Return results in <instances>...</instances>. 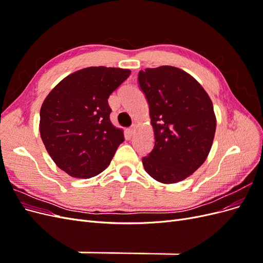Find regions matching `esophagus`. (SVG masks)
I'll use <instances>...</instances> for the list:
<instances>
[{
    "label": "esophagus",
    "instance_id": "obj_1",
    "mask_svg": "<svg viewBox=\"0 0 263 263\" xmlns=\"http://www.w3.org/2000/svg\"><path fill=\"white\" fill-rule=\"evenodd\" d=\"M134 133H135V127H130V128H128V134H129V136H133Z\"/></svg>",
    "mask_w": 263,
    "mask_h": 263
}]
</instances>
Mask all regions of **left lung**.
Returning <instances> with one entry per match:
<instances>
[{
	"mask_svg": "<svg viewBox=\"0 0 263 263\" xmlns=\"http://www.w3.org/2000/svg\"><path fill=\"white\" fill-rule=\"evenodd\" d=\"M138 85L149 105L155 146L142 157L151 178L177 183L208 158L216 130L213 103L193 77L171 66L147 68Z\"/></svg>",
	"mask_w": 263,
	"mask_h": 263,
	"instance_id": "1",
	"label": "left lung"
}]
</instances>
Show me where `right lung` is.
Instances as JSON below:
<instances>
[{"mask_svg": "<svg viewBox=\"0 0 263 263\" xmlns=\"http://www.w3.org/2000/svg\"><path fill=\"white\" fill-rule=\"evenodd\" d=\"M129 74L128 69L85 68L66 77L44 101L39 124L43 142L69 176H98L124 141L123 132L109 121L108 98Z\"/></svg>", "mask_w": 263, "mask_h": 263, "instance_id": "obj_1", "label": "right lung"}]
</instances>
